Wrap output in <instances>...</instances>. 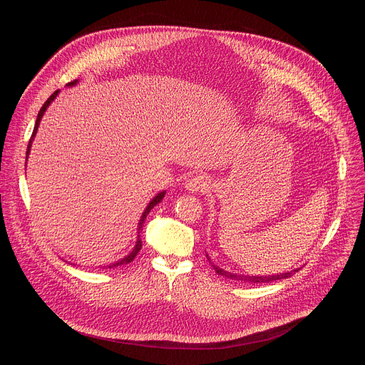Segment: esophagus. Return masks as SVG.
Returning a JSON list of instances; mask_svg holds the SVG:
<instances>
[{
  "label": "esophagus",
  "instance_id": "34e87169",
  "mask_svg": "<svg viewBox=\"0 0 365 365\" xmlns=\"http://www.w3.org/2000/svg\"><path fill=\"white\" fill-rule=\"evenodd\" d=\"M207 186H210V179H207L205 175H195L190 179H187L185 183V187L192 193L205 192Z\"/></svg>",
  "mask_w": 365,
  "mask_h": 365
}]
</instances>
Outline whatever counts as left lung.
Here are the masks:
<instances>
[{
    "mask_svg": "<svg viewBox=\"0 0 365 365\" xmlns=\"http://www.w3.org/2000/svg\"><path fill=\"white\" fill-rule=\"evenodd\" d=\"M214 270L220 274V276H224L227 279H231V280H241V282H248V283H254V284H262V283H270V282H276V280H282V279H287L290 276H293L297 270H293V272H289V273H283V274H277V276H241V274H232L230 272H225L217 266H214Z\"/></svg>",
    "mask_w": 365,
    "mask_h": 365,
    "instance_id": "obj_1",
    "label": "left lung"
}]
</instances>
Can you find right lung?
<instances>
[{"instance_id": "obj_1", "label": "right lung", "mask_w": 365, "mask_h": 365, "mask_svg": "<svg viewBox=\"0 0 365 365\" xmlns=\"http://www.w3.org/2000/svg\"><path fill=\"white\" fill-rule=\"evenodd\" d=\"M78 81H72V82H69L68 85L69 86H72V85H75ZM58 93H59V89L58 91H55L53 93H51L48 98H47V101L43 103V107L40 108V111H38V115H37V120H36V125H34V130H33V134H31V138H30V141H29V145H27V153H26V160H27V158H29V153H30V147H31V141H33V138H34V135H36V133H37V128H38V124H40V120H41V117H43V114H44V111H46V108L48 107V103L53 101L56 96H58ZM165 193L166 192H162V193H159L158 196L155 197H153L151 199V202L148 203V206L145 207V211L143 212V217H141V220H140V224H138V234H140V230L143 228V224H144V220L147 218V215H148V212L153 210V207L158 205L159 202H162V199L165 197ZM141 240H140V235H138V238H137V242H135V247H134V250L127 255V257H124L123 259H120V262H117V263H114V264H110L108 266V269H114V267H118V266H123V264H127V263H131L133 259H134V257L137 255V252L140 251V248H141Z\"/></svg>"}]
</instances>
